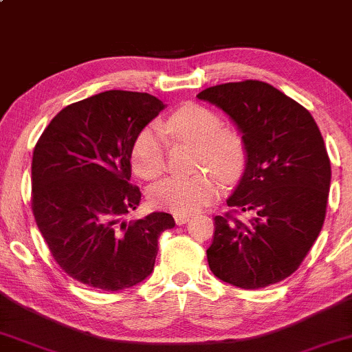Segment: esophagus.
<instances>
[{
    "instance_id": "obj_1",
    "label": "esophagus",
    "mask_w": 352,
    "mask_h": 352,
    "mask_svg": "<svg viewBox=\"0 0 352 352\" xmlns=\"http://www.w3.org/2000/svg\"><path fill=\"white\" fill-rule=\"evenodd\" d=\"M188 218H190V217L187 215V213H173V220H175L177 225L187 223Z\"/></svg>"
}]
</instances>
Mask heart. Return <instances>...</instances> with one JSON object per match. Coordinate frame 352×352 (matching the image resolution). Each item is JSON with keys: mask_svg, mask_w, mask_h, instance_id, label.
<instances>
[{"mask_svg": "<svg viewBox=\"0 0 352 352\" xmlns=\"http://www.w3.org/2000/svg\"><path fill=\"white\" fill-rule=\"evenodd\" d=\"M165 132L175 139L197 144L190 177H170L148 192L152 207L173 213H192L217 197L218 179L233 182L243 172L246 148L241 135L223 127L221 117L204 106L180 107L165 120ZM132 168L140 179L155 180L167 168V137L157 125H148L135 137L131 151Z\"/></svg>", "mask_w": 352, "mask_h": 352, "instance_id": "obj_1", "label": "heart"}]
</instances>
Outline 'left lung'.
I'll list each match as a JSON object with an SVG mask.
<instances>
[{
	"label": "left lung",
	"mask_w": 352,
	"mask_h": 352,
	"mask_svg": "<svg viewBox=\"0 0 352 352\" xmlns=\"http://www.w3.org/2000/svg\"><path fill=\"white\" fill-rule=\"evenodd\" d=\"M197 98L235 120L246 148L230 210L213 218L210 270L243 289L280 283L300 268L324 223L331 162L321 132L301 104L261 80L220 84Z\"/></svg>",
	"instance_id": "obj_1"
}]
</instances>
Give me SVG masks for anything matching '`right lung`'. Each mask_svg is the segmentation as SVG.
Segmentation results:
<instances>
[{
    "instance_id": "right-lung-1",
    "label": "right lung",
    "mask_w": 352,
    "mask_h": 352,
    "mask_svg": "<svg viewBox=\"0 0 352 352\" xmlns=\"http://www.w3.org/2000/svg\"><path fill=\"white\" fill-rule=\"evenodd\" d=\"M162 109L145 92H100L64 107L36 142L34 220L56 263L82 285L119 292L144 281L160 233L175 227L164 212L122 220L140 201L129 184L132 144Z\"/></svg>"
}]
</instances>
